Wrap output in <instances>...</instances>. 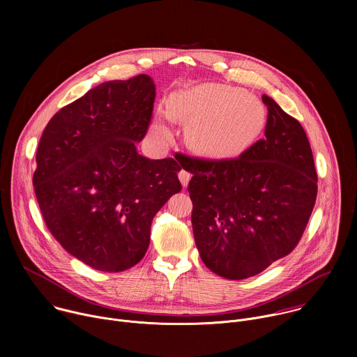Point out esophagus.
Returning <instances> with one entry per match:
<instances>
[{
    "mask_svg": "<svg viewBox=\"0 0 357 357\" xmlns=\"http://www.w3.org/2000/svg\"><path fill=\"white\" fill-rule=\"evenodd\" d=\"M178 176H179V181H181L182 186H188V183H189L190 178H192V175H190L188 171H185V169H181L179 174H178Z\"/></svg>",
    "mask_w": 357,
    "mask_h": 357,
    "instance_id": "1",
    "label": "esophagus"
}]
</instances>
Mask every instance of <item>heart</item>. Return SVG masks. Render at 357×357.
I'll return each mask as SVG.
<instances>
[{
    "label": "heart",
    "mask_w": 357,
    "mask_h": 357,
    "mask_svg": "<svg viewBox=\"0 0 357 357\" xmlns=\"http://www.w3.org/2000/svg\"><path fill=\"white\" fill-rule=\"evenodd\" d=\"M169 116L188 123L186 141L197 154L225 160L234 158L257 141L266 126V107L244 90L205 83L175 91L168 101ZM152 137L167 142L172 138L168 117L160 113Z\"/></svg>",
    "instance_id": "b5f03b06"
}]
</instances>
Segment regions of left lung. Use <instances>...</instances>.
I'll list each match as a JSON object with an SVG mask.
<instances>
[{
  "mask_svg": "<svg viewBox=\"0 0 357 357\" xmlns=\"http://www.w3.org/2000/svg\"><path fill=\"white\" fill-rule=\"evenodd\" d=\"M264 138L233 160L183 155L193 176L192 227L200 259L215 274L244 280L288 256L315 206L318 175L298 120L263 94Z\"/></svg>",
  "mask_w": 357,
  "mask_h": 357,
  "instance_id": "1",
  "label": "left lung"
}]
</instances>
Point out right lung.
I'll use <instances>...</instances> for the list:
<instances>
[{
    "mask_svg": "<svg viewBox=\"0 0 357 357\" xmlns=\"http://www.w3.org/2000/svg\"><path fill=\"white\" fill-rule=\"evenodd\" d=\"M154 100L146 75L105 82L61 109L39 139L32 182L43 220L94 270L120 273L139 263L152 219L182 189L179 162L137 152Z\"/></svg>",
    "mask_w": 357,
    "mask_h": 357,
    "instance_id": "obj_1",
    "label": "right lung"
}]
</instances>
